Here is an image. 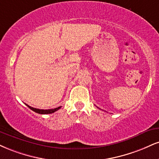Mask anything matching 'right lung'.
<instances>
[{
    "instance_id": "obj_1",
    "label": "right lung",
    "mask_w": 159,
    "mask_h": 159,
    "mask_svg": "<svg viewBox=\"0 0 159 159\" xmlns=\"http://www.w3.org/2000/svg\"><path fill=\"white\" fill-rule=\"evenodd\" d=\"M26 106H27L30 109V110H32V111H34V112H37V113H38V114H50V113H53V112H55V111L58 110L61 107H57V108L49 109V110H40V109H36V108L32 107L29 106V105H27V104H26Z\"/></svg>"
}]
</instances>
